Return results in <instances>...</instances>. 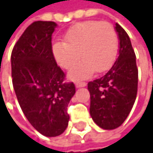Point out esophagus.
Returning a JSON list of instances; mask_svg holds the SVG:
<instances>
[{
    "label": "esophagus",
    "mask_w": 153,
    "mask_h": 153,
    "mask_svg": "<svg viewBox=\"0 0 153 153\" xmlns=\"http://www.w3.org/2000/svg\"><path fill=\"white\" fill-rule=\"evenodd\" d=\"M85 86H86L85 82H80V81L76 82V88H80V87H85Z\"/></svg>",
    "instance_id": "34e87169"
}]
</instances>
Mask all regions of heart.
I'll return each instance as SVG.
<instances>
[{
	"instance_id": "obj_1",
	"label": "heart",
	"mask_w": 153,
	"mask_h": 153,
	"mask_svg": "<svg viewBox=\"0 0 153 153\" xmlns=\"http://www.w3.org/2000/svg\"><path fill=\"white\" fill-rule=\"evenodd\" d=\"M118 35L111 25L99 21H87L75 25L65 35V42L53 47V56L64 69H70L81 56L68 76L71 79L90 76L95 70L104 72L111 66L118 51Z\"/></svg>"
}]
</instances>
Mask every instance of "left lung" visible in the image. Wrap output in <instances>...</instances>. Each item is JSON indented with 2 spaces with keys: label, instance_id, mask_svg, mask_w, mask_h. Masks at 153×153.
<instances>
[{
  "label": "left lung",
  "instance_id": "left-lung-1",
  "mask_svg": "<svg viewBox=\"0 0 153 153\" xmlns=\"http://www.w3.org/2000/svg\"><path fill=\"white\" fill-rule=\"evenodd\" d=\"M119 39V55L109 71L88 83L90 115L103 129H115L126 121L136 100L138 69L129 36L115 25Z\"/></svg>",
  "mask_w": 153,
  "mask_h": 153
}]
</instances>
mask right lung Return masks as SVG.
Instances as JSON below:
<instances>
[{"instance_id":"1","label":"right lung","mask_w":153,"mask_h":153,"mask_svg":"<svg viewBox=\"0 0 153 153\" xmlns=\"http://www.w3.org/2000/svg\"><path fill=\"white\" fill-rule=\"evenodd\" d=\"M57 25L37 21L27 27L11 53V76L18 102L30 125L47 137L62 134L70 116L68 104L76 93L64 81L51 50Z\"/></svg>"}]
</instances>
